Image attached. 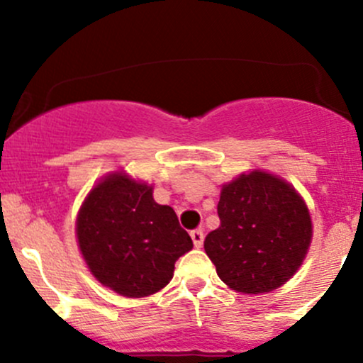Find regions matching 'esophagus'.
I'll return each mask as SVG.
<instances>
[{"label": "esophagus", "instance_id": "obj_1", "mask_svg": "<svg viewBox=\"0 0 363 363\" xmlns=\"http://www.w3.org/2000/svg\"><path fill=\"white\" fill-rule=\"evenodd\" d=\"M189 235H191L195 247H202V244H203V232H202V230H200V228L191 230V232H189Z\"/></svg>", "mask_w": 363, "mask_h": 363}]
</instances>
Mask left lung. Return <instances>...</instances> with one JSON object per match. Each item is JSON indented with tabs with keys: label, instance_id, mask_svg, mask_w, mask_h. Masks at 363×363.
Instances as JSON below:
<instances>
[{
	"label": "left lung",
	"instance_id": "1",
	"mask_svg": "<svg viewBox=\"0 0 363 363\" xmlns=\"http://www.w3.org/2000/svg\"><path fill=\"white\" fill-rule=\"evenodd\" d=\"M218 216L221 225L205 237V252L219 279L242 294H265L286 283L313 237L298 193L265 172L223 186Z\"/></svg>",
	"mask_w": 363,
	"mask_h": 363
}]
</instances>
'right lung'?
Returning a JSON list of instances; mask_svg holds the SVG:
<instances>
[{"instance_id":"1","label":"right lung","mask_w":363,"mask_h":363,"mask_svg":"<svg viewBox=\"0 0 363 363\" xmlns=\"http://www.w3.org/2000/svg\"><path fill=\"white\" fill-rule=\"evenodd\" d=\"M79 247L93 276L123 296H147L170 283L175 262L193 247L152 188L124 174L101 181L77 218Z\"/></svg>"}]
</instances>
